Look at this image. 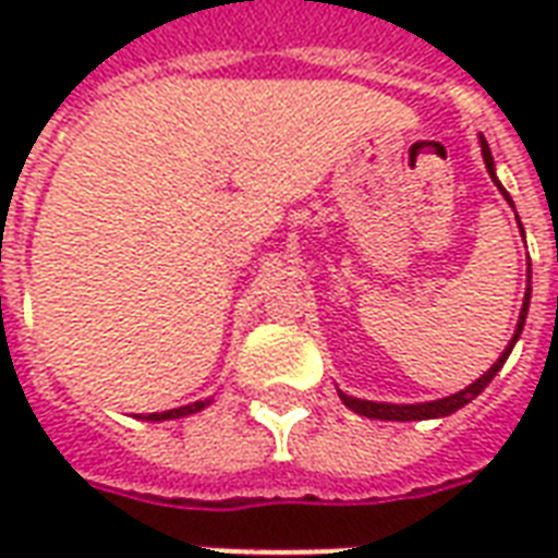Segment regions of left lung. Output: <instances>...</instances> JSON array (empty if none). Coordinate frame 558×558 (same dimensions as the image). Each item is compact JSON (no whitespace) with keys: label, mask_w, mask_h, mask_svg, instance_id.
<instances>
[{"label":"left lung","mask_w":558,"mask_h":558,"mask_svg":"<svg viewBox=\"0 0 558 558\" xmlns=\"http://www.w3.org/2000/svg\"><path fill=\"white\" fill-rule=\"evenodd\" d=\"M481 156H484V165H486V173H489V179H493L495 185H498V191H501V196L512 205L510 193L504 191V185L498 182V177H495V161H493V153H489V144H486V138L481 135ZM515 208V205H512ZM521 228V222H519ZM530 269H527V292H524V306H521V315H519V324H515V332H512L510 344L504 348V353L498 356V362H495L489 371L481 376V379H475L472 385H466L463 390H458V393H451V397H442V399H432V402H414V405H397V402H373V399H359V397H350V393H344V390H339L341 402L350 408V411H356V414L362 416H371V420H393V423H408V420H437V416H449L454 414L458 408L469 405L472 399L481 393V390L489 385V381L495 379V373L501 371L504 362H507V356L512 353V348H515V341H519L521 330H524V322H527V310H530Z\"/></svg>","instance_id":"left-lung-1"}]
</instances>
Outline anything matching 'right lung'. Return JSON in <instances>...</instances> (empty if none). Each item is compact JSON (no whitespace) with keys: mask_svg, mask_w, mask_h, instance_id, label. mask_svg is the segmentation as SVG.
<instances>
[{"mask_svg":"<svg viewBox=\"0 0 558 558\" xmlns=\"http://www.w3.org/2000/svg\"><path fill=\"white\" fill-rule=\"evenodd\" d=\"M210 399H199V402H191V405H182V408H170V411H156V414H138L142 420H150V423H161V420H179V416H187V414H196L202 408H208Z\"/></svg>","mask_w":558,"mask_h":558,"instance_id":"obj_1","label":"right lung"}]
</instances>
